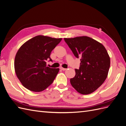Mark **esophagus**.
<instances>
[{
  "label": "esophagus",
  "mask_w": 126,
  "mask_h": 126,
  "mask_svg": "<svg viewBox=\"0 0 126 126\" xmlns=\"http://www.w3.org/2000/svg\"><path fill=\"white\" fill-rule=\"evenodd\" d=\"M60 69L61 70H63V71H64V70H66L67 69H66V68H63V67H60Z\"/></svg>",
  "instance_id": "1"
}]
</instances>
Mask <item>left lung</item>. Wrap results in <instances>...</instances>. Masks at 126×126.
<instances>
[{
	"mask_svg": "<svg viewBox=\"0 0 126 126\" xmlns=\"http://www.w3.org/2000/svg\"><path fill=\"white\" fill-rule=\"evenodd\" d=\"M74 55L80 58V66L70 80L71 86L80 94H91L107 77L110 59L104 45L90 37L64 38Z\"/></svg>",
	"mask_w": 126,
	"mask_h": 126,
	"instance_id": "8db88e82",
	"label": "left lung"
}]
</instances>
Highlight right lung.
<instances>
[{"instance_id": "add662e5", "label": "right lung", "mask_w": 126, "mask_h": 126, "mask_svg": "<svg viewBox=\"0 0 126 126\" xmlns=\"http://www.w3.org/2000/svg\"><path fill=\"white\" fill-rule=\"evenodd\" d=\"M62 38L38 35L27 41L15 56V71L26 88L40 92L50 86L59 71V68L47 67L51 52Z\"/></svg>"}]
</instances>
